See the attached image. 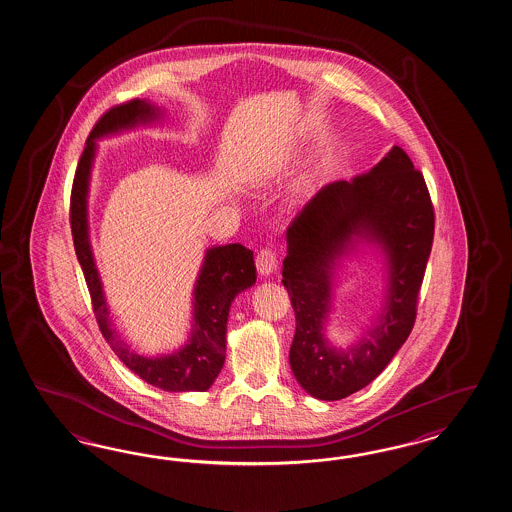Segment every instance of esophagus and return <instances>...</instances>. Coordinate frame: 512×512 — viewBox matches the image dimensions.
I'll return each mask as SVG.
<instances>
[{
  "label": "esophagus",
  "mask_w": 512,
  "mask_h": 512,
  "mask_svg": "<svg viewBox=\"0 0 512 512\" xmlns=\"http://www.w3.org/2000/svg\"><path fill=\"white\" fill-rule=\"evenodd\" d=\"M255 264H257V270H259V274H261V276H270V274H274L277 268L276 253H274V251H270V249H261V251L257 253Z\"/></svg>",
  "instance_id": "obj_1"
}]
</instances>
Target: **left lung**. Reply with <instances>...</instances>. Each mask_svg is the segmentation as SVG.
Listing matches in <instances>:
<instances>
[{
  "label": "left lung",
  "instance_id": "obj_1",
  "mask_svg": "<svg viewBox=\"0 0 512 512\" xmlns=\"http://www.w3.org/2000/svg\"><path fill=\"white\" fill-rule=\"evenodd\" d=\"M432 238L427 184L397 145L367 173L326 184L292 221L281 272L296 315L289 361L311 397L345 399L369 386L393 360L414 328ZM361 245L383 257L385 300L356 342L335 346L325 333L334 279L342 261Z\"/></svg>",
  "mask_w": 512,
  "mask_h": 512
}]
</instances>
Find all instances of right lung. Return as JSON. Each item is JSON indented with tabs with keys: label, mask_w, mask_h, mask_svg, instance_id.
Returning <instances> with one entry per match:
<instances>
[{
	"label": "right lung",
	"mask_w": 512,
	"mask_h": 512,
	"mask_svg": "<svg viewBox=\"0 0 512 512\" xmlns=\"http://www.w3.org/2000/svg\"><path fill=\"white\" fill-rule=\"evenodd\" d=\"M164 119V110L149 100H132L111 108L93 128L85 141L80 164L74 175L70 195V227L78 263L82 266L85 283L93 300L98 328L132 373L154 387L171 393L207 391L218 378L225 363V333L229 309L240 292L257 281L253 251L242 244L212 246L194 285V317L188 341L179 350L160 356H145L132 350L113 328L110 305L104 294L97 263L89 238V184L97 156V139L108 138L132 130L136 126L154 125Z\"/></svg>",
	"instance_id": "obj_1"
}]
</instances>
